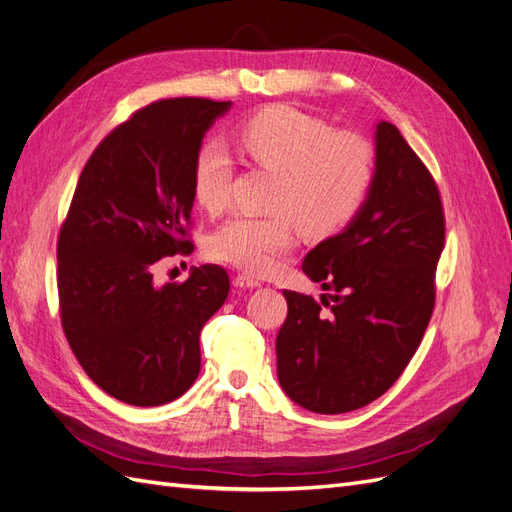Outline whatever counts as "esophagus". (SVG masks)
<instances>
[{
	"instance_id": "34e87169",
	"label": "esophagus",
	"mask_w": 512,
	"mask_h": 512,
	"mask_svg": "<svg viewBox=\"0 0 512 512\" xmlns=\"http://www.w3.org/2000/svg\"><path fill=\"white\" fill-rule=\"evenodd\" d=\"M232 286L243 288V290H252V288H258L260 282L254 280V277H250V275L239 273V275H235V280H232Z\"/></svg>"
}]
</instances>
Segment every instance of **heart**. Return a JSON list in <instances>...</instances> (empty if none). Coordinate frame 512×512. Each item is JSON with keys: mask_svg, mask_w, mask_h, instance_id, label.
<instances>
[{"mask_svg": "<svg viewBox=\"0 0 512 512\" xmlns=\"http://www.w3.org/2000/svg\"><path fill=\"white\" fill-rule=\"evenodd\" d=\"M245 162L277 175L273 215H235L209 239L213 260L250 273H269L294 241L292 222L324 237L352 220L374 177V151L361 136L331 132L318 117L273 104L245 119L235 134ZM232 162L218 143L200 147L192 166L198 207L220 215L230 200Z\"/></svg>", "mask_w": 512, "mask_h": 512, "instance_id": "b5f03b06", "label": "heart"}]
</instances>
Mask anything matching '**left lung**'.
Returning a JSON list of instances; mask_svg holds the SVG:
<instances>
[{
	"label": "left lung",
	"mask_w": 512,
	"mask_h": 512,
	"mask_svg": "<svg viewBox=\"0 0 512 512\" xmlns=\"http://www.w3.org/2000/svg\"><path fill=\"white\" fill-rule=\"evenodd\" d=\"M367 196L348 226L320 241L303 273L321 307L284 290L288 316L277 333V380L305 410L363 408L395 384L414 356L436 301L444 213L436 181L406 138L378 121Z\"/></svg>",
	"instance_id": "left-lung-1"
}]
</instances>
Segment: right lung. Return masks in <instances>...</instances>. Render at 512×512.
Here are the masks:
<instances>
[{"mask_svg": "<svg viewBox=\"0 0 512 512\" xmlns=\"http://www.w3.org/2000/svg\"><path fill=\"white\" fill-rule=\"evenodd\" d=\"M232 102L173 98L108 134L76 183L57 241L61 324L85 374L132 406H162L200 371L198 337L228 297L222 267L183 284L153 282L164 256L190 254L192 166Z\"/></svg>", "mask_w": 512, "mask_h": 512, "instance_id": "obj_1", "label": "right lung"}]
</instances>
